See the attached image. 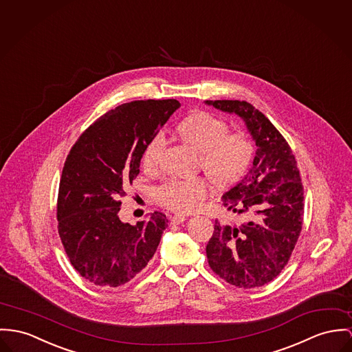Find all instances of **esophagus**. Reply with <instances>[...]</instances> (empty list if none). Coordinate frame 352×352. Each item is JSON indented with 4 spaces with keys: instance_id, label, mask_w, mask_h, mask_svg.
<instances>
[{
    "instance_id": "obj_1",
    "label": "esophagus",
    "mask_w": 352,
    "mask_h": 352,
    "mask_svg": "<svg viewBox=\"0 0 352 352\" xmlns=\"http://www.w3.org/2000/svg\"><path fill=\"white\" fill-rule=\"evenodd\" d=\"M170 221H171L173 225H179V223L186 221V217L184 214H175V216L170 217Z\"/></svg>"
}]
</instances>
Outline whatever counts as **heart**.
<instances>
[{"label":"heart","instance_id":"heart-1","mask_svg":"<svg viewBox=\"0 0 352 352\" xmlns=\"http://www.w3.org/2000/svg\"><path fill=\"white\" fill-rule=\"evenodd\" d=\"M228 123L209 112H198L179 124V133L195 150L202 153L204 167L218 184L229 185L240 181L246 173L252 157L253 143L245 133L228 134ZM166 136L158 133L147 144L142 163L144 168H155L162 158ZM209 184L204 178L170 179L155 194L166 208L190 213L197 210L209 195Z\"/></svg>","mask_w":352,"mask_h":352}]
</instances>
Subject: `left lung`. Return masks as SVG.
I'll return each mask as SVG.
<instances>
[{"mask_svg":"<svg viewBox=\"0 0 352 352\" xmlns=\"http://www.w3.org/2000/svg\"><path fill=\"white\" fill-rule=\"evenodd\" d=\"M226 113L241 118L256 144L248 174L222 195V202L243 225L216 221L206 245L209 265L239 288L261 287L287 265L302 225V185L298 163L287 140L271 120L248 102L206 100Z\"/></svg>","mask_w":352,"mask_h":352,"instance_id":"obj_1","label":"left lung"}]
</instances>
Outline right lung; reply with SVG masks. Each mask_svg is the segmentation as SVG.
Instances as JSON below:
<instances>
[{
	"label": "right lung",
	"mask_w": 352,
	"mask_h": 352,
	"mask_svg": "<svg viewBox=\"0 0 352 352\" xmlns=\"http://www.w3.org/2000/svg\"><path fill=\"white\" fill-rule=\"evenodd\" d=\"M179 107L167 99L111 109L67 157L57 198L58 234L74 268L95 285L129 283L157 252L166 216L154 212L136 225L122 222L119 199L139 174L147 144Z\"/></svg>",
	"instance_id": "obj_1"
}]
</instances>
